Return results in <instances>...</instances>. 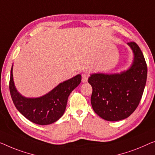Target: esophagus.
I'll use <instances>...</instances> for the list:
<instances>
[{
    "label": "esophagus",
    "instance_id": "esophagus-1",
    "mask_svg": "<svg viewBox=\"0 0 155 155\" xmlns=\"http://www.w3.org/2000/svg\"><path fill=\"white\" fill-rule=\"evenodd\" d=\"M88 79V75L86 74H82V82L83 83H86Z\"/></svg>",
    "mask_w": 155,
    "mask_h": 155
}]
</instances>
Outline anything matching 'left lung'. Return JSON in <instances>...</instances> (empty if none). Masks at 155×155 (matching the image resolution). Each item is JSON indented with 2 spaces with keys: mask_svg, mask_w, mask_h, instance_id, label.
I'll list each match as a JSON object with an SVG mask.
<instances>
[{
  "mask_svg": "<svg viewBox=\"0 0 155 155\" xmlns=\"http://www.w3.org/2000/svg\"><path fill=\"white\" fill-rule=\"evenodd\" d=\"M127 45L134 54L133 63L120 73H94L88 83L92 87L91 104L94 111L108 121L128 117L141 100L146 84L147 68L143 54L137 43Z\"/></svg>",
  "mask_w": 155,
  "mask_h": 155,
  "instance_id": "1",
  "label": "left lung"
}]
</instances>
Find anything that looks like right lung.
<instances>
[{"label":"right lung","instance_id":"1","mask_svg":"<svg viewBox=\"0 0 155 155\" xmlns=\"http://www.w3.org/2000/svg\"><path fill=\"white\" fill-rule=\"evenodd\" d=\"M13 65L11 68L10 91L17 109L33 123L47 125L56 122L63 116L66 109L68 97L81 81L78 74L58 84L45 95L35 98L22 96L16 88L13 80Z\"/></svg>","mask_w":155,"mask_h":155}]
</instances>
